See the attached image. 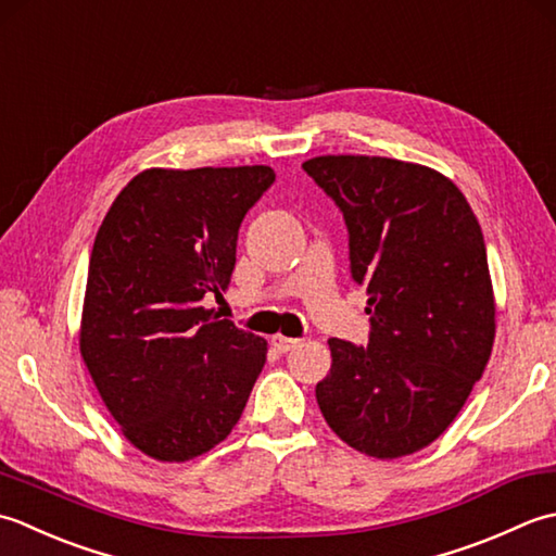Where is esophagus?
<instances>
[{"label": "esophagus", "instance_id": "34e87169", "mask_svg": "<svg viewBox=\"0 0 556 556\" xmlns=\"http://www.w3.org/2000/svg\"><path fill=\"white\" fill-rule=\"evenodd\" d=\"M270 345H274L278 353H290L292 348H298L300 345V338H288V336H280V333H276L274 338H270Z\"/></svg>", "mask_w": 556, "mask_h": 556}]
</instances>
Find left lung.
<instances>
[{
    "label": "left lung",
    "mask_w": 556,
    "mask_h": 556,
    "mask_svg": "<svg viewBox=\"0 0 556 556\" xmlns=\"http://www.w3.org/2000/svg\"><path fill=\"white\" fill-rule=\"evenodd\" d=\"M302 167L343 213L371 324L367 345L328 341L333 362L316 403L348 446L407 456L456 420L492 355L480 223L432 167L379 155H319Z\"/></svg>",
    "instance_id": "obj_1"
}]
</instances>
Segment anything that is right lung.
<instances>
[{
	"mask_svg": "<svg viewBox=\"0 0 556 556\" xmlns=\"http://www.w3.org/2000/svg\"><path fill=\"white\" fill-rule=\"evenodd\" d=\"M268 165L151 167L119 191L90 252L81 357L124 437L185 463L232 432L266 341L201 307L230 286L237 232Z\"/></svg>",
	"mask_w": 556,
	"mask_h": 556,
	"instance_id": "add662e5",
	"label": "right lung"
}]
</instances>
